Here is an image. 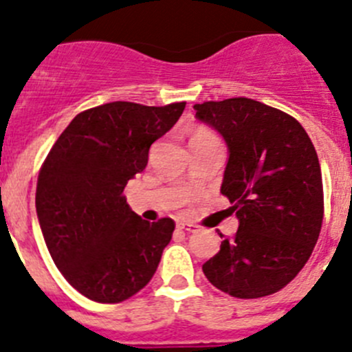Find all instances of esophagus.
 Instances as JSON below:
<instances>
[{
	"label": "esophagus",
	"mask_w": 352,
	"mask_h": 352,
	"mask_svg": "<svg viewBox=\"0 0 352 352\" xmlns=\"http://www.w3.org/2000/svg\"><path fill=\"white\" fill-rule=\"evenodd\" d=\"M178 228L179 230H185V232H197V225L190 223V221H179Z\"/></svg>",
	"instance_id": "34e87169"
}]
</instances>
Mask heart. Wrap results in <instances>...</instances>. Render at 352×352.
I'll use <instances>...</instances> for the list:
<instances>
[{"instance_id": "b5f03b06", "label": "heart", "mask_w": 352, "mask_h": 352, "mask_svg": "<svg viewBox=\"0 0 352 352\" xmlns=\"http://www.w3.org/2000/svg\"><path fill=\"white\" fill-rule=\"evenodd\" d=\"M195 134H209V132H206V131H199V132H195Z\"/></svg>"}]
</instances>
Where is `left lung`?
<instances>
[{
  "label": "left lung",
  "mask_w": 352,
  "mask_h": 352,
  "mask_svg": "<svg viewBox=\"0 0 352 352\" xmlns=\"http://www.w3.org/2000/svg\"><path fill=\"white\" fill-rule=\"evenodd\" d=\"M221 134L228 162L221 190L239 220L232 239L202 265L235 298L285 288L307 263L323 223V182L311 138L288 113L248 98L193 106Z\"/></svg>",
  "instance_id": "8db88e82"
}]
</instances>
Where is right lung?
<instances>
[{"label": "right lung", "mask_w": 352, "mask_h": 352, "mask_svg": "<svg viewBox=\"0 0 352 352\" xmlns=\"http://www.w3.org/2000/svg\"><path fill=\"white\" fill-rule=\"evenodd\" d=\"M185 104L115 101L78 113L41 166L36 214L43 239L66 281L90 300H127L159 267L174 221L143 220L124 188L144 170L150 146Z\"/></svg>", "instance_id": "obj_1"}]
</instances>
